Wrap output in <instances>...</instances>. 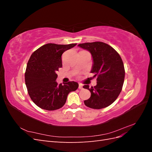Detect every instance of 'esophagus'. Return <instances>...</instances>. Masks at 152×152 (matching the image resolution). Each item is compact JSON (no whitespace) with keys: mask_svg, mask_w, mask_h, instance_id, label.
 Listing matches in <instances>:
<instances>
[{"mask_svg":"<svg viewBox=\"0 0 152 152\" xmlns=\"http://www.w3.org/2000/svg\"><path fill=\"white\" fill-rule=\"evenodd\" d=\"M79 89H83V85H82V84H79Z\"/></svg>","mask_w":152,"mask_h":152,"instance_id":"obj_1","label":"esophagus"}]
</instances>
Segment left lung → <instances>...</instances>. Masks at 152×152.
<instances>
[{"label":"left lung","mask_w":152,"mask_h":152,"mask_svg":"<svg viewBox=\"0 0 152 152\" xmlns=\"http://www.w3.org/2000/svg\"><path fill=\"white\" fill-rule=\"evenodd\" d=\"M78 45L91 53L93 66L91 72L97 78L96 86L91 88L88 85L83 86L91 93L90 98L84 101V104L93 109L107 107L117 99L122 89L125 78L122 59L112 47L102 42H87Z\"/></svg>","instance_id":"1"}]
</instances>
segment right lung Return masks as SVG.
I'll use <instances>...</instances> for the list:
<instances>
[{
	"label": "right lung",
	"instance_id": "obj_1",
	"mask_svg": "<svg viewBox=\"0 0 152 152\" xmlns=\"http://www.w3.org/2000/svg\"><path fill=\"white\" fill-rule=\"evenodd\" d=\"M77 45L47 44L32 53L25 73L28 93L34 103L40 108L53 111L65 104L68 94L79 87L71 81L58 85L56 72L62 67V54Z\"/></svg>",
	"mask_w": 152,
	"mask_h": 152
}]
</instances>
